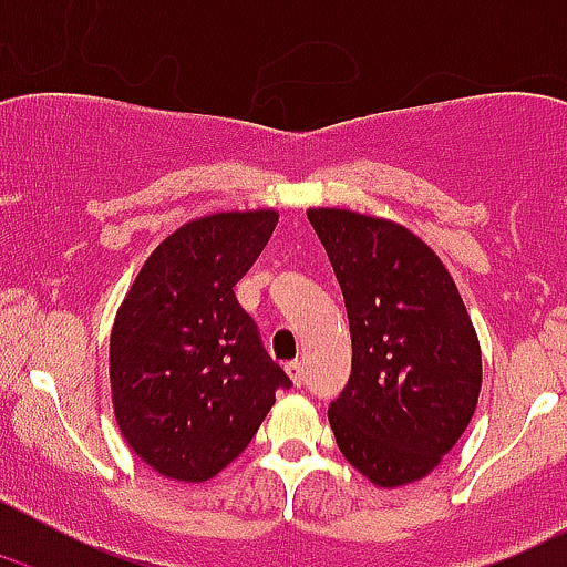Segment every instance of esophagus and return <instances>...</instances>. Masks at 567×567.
Listing matches in <instances>:
<instances>
[{"mask_svg":"<svg viewBox=\"0 0 567 567\" xmlns=\"http://www.w3.org/2000/svg\"><path fill=\"white\" fill-rule=\"evenodd\" d=\"M285 373H288V379L293 381L296 386L305 384V362H301V359H296V362L285 364Z\"/></svg>","mask_w":567,"mask_h":567,"instance_id":"34e87169","label":"esophagus"}]
</instances>
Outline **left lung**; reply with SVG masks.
<instances>
[{"label": "left lung", "instance_id": "1", "mask_svg": "<svg viewBox=\"0 0 567 567\" xmlns=\"http://www.w3.org/2000/svg\"><path fill=\"white\" fill-rule=\"evenodd\" d=\"M307 219L346 299L351 379L329 405L337 447L379 488L427 477L477 409L483 353L453 277L398 221L346 208Z\"/></svg>", "mask_w": 567, "mask_h": 567}]
</instances>
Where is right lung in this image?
Masks as SVG:
<instances>
[{
    "mask_svg": "<svg viewBox=\"0 0 567 567\" xmlns=\"http://www.w3.org/2000/svg\"><path fill=\"white\" fill-rule=\"evenodd\" d=\"M277 219L257 208L186 221L153 249L114 316V420L164 477H216L247 450L274 392L290 386L233 290Z\"/></svg>",
    "mask_w": 567,
    "mask_h": 567,
    "instance_id": "1",
    "label": "right lung"
}]
</instances>
